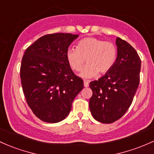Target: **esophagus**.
Instances as JSON below:
<instances>
[{"mask_svg":"<svg viewBox=\"0 0 154 154\" xmlns=\"http://www.w3.org/2000/svg\"><path fill=\"white\" fill-rule=\"evenodd\" d=\"M84 86L85 88H88L89 86V82L88 80H84Z\"/></svg>","mask_w":154,"mask_h":154,"instance_id":"obj_1","label":"esophagus"}]
</instances>
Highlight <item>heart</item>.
<instances>
[{
    "instance_id": "b5f03b06",
    "label": "heart",
    "mask_w": 154,
    "mask_h": 154,
    "mask_svg": "<svg viewBox=\"0 0 154 154\" xmlns=\"http://www.w3.org/2000/svg\"><path fill=\"white\" fill-rule=\"evenodd\" d=\"M66 57L69 66L74 72H80L86 59L88 64L80 76L92 78L99 72L104 74L112 69L117 60L118 49L112 42L96 37H85L78 42L76 49H68Z\"/></svg>"
}]
</instances>
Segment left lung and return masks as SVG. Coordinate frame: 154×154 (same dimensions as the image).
<instances>
[{"label": "left lung", "instance_id": "1", "mask_svg": "<svg viewBox=\"0 0 154 154\" xmlns=\"http://www.w3.org/2000/svg\"><path fill=\"white\" fill-rule=\"evenodd\" d=\"M118 57L109 72L90 82L93 95L89 108L93 117L103 124L120 119L128 110L140 83L141 60L134 47L116 38Z\"/></svg>", "mask_w": 154, "mask_h": 154}]
</instances>
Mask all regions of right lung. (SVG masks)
I'll use <instances>...</instances> for the list:
<instances>
[{
    "label": "right lung",
    "mask_w": 154,
    "mask_h": 154,
    "mask_svg": "<svg viewBox=\"0 0 154 154\" xmlns=\"http://www.w3.org/2000/svg\"><path fill=\"white\" fill-rule=\"evenodd\" d=\"M78 35L56 33L42 36L25 50L20 79L27 104L37 118L58 123L69 115L83 88L67 62L66 53Z\"/></svg>",
    "instance_id": "obj_1"
}]
</instances>
